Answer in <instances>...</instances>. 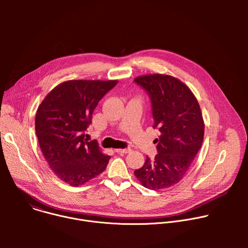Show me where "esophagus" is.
<instances>
[{"label":"esophagus","mask_w":248,"mask_h":248,"mask_svg":"<svg viewBox=\"0 0 248 248\" xmlns=\"http://www.w3.org/2000/svg\"><path fill=\"white\" fill-rule=\"evenodd\" d=\"M131 151L130 148H124V149H116V152H118L119 154H127Z\"/></svg>","instance_id":"esophagus-1"}]
</instances>
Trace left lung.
<instances>
[{
	"instance_id": "left-lung-1",
	"label": "left lung",
	"mask_w": 248,
	"mask_h": 248,
	"mask_svg": "<svg viewBox=\"0 0 248 248\" xmlns=\"http://www.w3.org/2000/svg\"><path fill=\"white\" fill-rule=\"evenodd\" d=\"M134 81L148 92L153 127L161 132L155 159L146 157L134 175L146 188H168L184 179L201 148L204 121L200 106L189 87L171 76L146 75Z\"/></svg>"
}]
</instances>
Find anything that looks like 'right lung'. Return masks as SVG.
<instances>
[{
  "label": "right lung",
  "mask_w": 248,
  "mask_h": 248,
  "mask_svg": "<svg viewBox=\"0 0 248 248\" xmlns=\"http://www.w3.org/2000/svg\"><path fill=\"white\" fill-rule=\"evenodd\" d=\"M118 80H67L51 90L39 105L35 130L43 156L58 178L79 186L106 170L110 156L84 131L103 96Z\"/></svg>",
  "instance_id": "add662e5"
}]
</instances>
